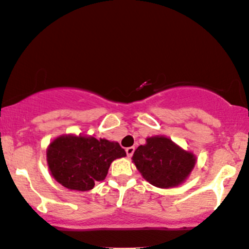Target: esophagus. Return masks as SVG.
Wrapping results in <instances>:
<instances>
[{
	"mask_svg": "<svg viewBox=\"0 0 249 249\" xmlns=\"http://www.w3.org/2000/svg\"><path fill=\"white\" fill-rule=\"evenodd\" d=\"M134 151H135V148H134V146H129V148L125 149V152H127V156H128V157H131V156H133Z\"/></svg>",
	"mask_w": 249,
	"mask_h": 249,
	"instance_id": "1",
	"label": "esophagus"
}]
</instances>
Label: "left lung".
<instances>
[{"label": "left lung", "instance_id": "obj_1", "mask_svg": "<svg viewBox=\"0 0 249 249\" xmlns=\"http://www.w3.org/2000/svg\"><path fill=\"white\" fill-rule=\"evenodd\" d=\"M133 162L142 177L158 188H172L182 183L194 168L196 157L165 136L146 139L135 150Z\"/></svg>", "mask_w": 249, "mask_h": 249}]
</instances>
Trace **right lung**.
<instances>
[{"instance_id": "add662e5", "label": "right lung", "mask_w": 249, "mask_h": 249, "mask_svg": "<svg viewBox=\"0 0 249 249\" xmlns=\"http://www.w3.org/2000/svg\"><path fill=\"white\" fill-rule=\"evenodd\" d=\"M125 157L118 142L82 135H62L47 148V164L57 182L70 190L87 192L105 179L113 160Z\"/></svg>"}]
</instances>
